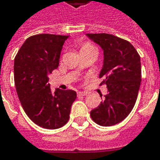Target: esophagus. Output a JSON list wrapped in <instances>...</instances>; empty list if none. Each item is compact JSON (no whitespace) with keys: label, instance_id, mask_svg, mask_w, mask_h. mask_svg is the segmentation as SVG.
<instances>
[{"label":"esophagus","instance_id":"obj_1","mask_svg":"<svg viewBox=\"0 0 160 160\" xmlns=\"http://www.w3.org/2000/svg\"><path fill=\"white\" fill-rule=\"evenodd\" d=\"M78 96H87V92H78Z\"/></svg>","mask_w":160,"mask_h":160}]
</instances>
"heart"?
<instances>
[{"mask_svg":"<svg viewBox=\"0 0 160 160\" xmlns=\"http://www.w3.org/2000/svg\"><path fill=\"white\" fill-rule=\"evenodd\" d=\"M87 47H92V46H91V45H86V46H84L82 49H84V48H87Z\"/></svg>","mask_w":160,"mask_h":160,"instance_id":"1","label":"heart"}]
</instances>
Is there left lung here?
Returning <instances> with one entry per match:
<instances>
[{
    "mask_svg": "<svg viewBox=\"0 0 160 160\" xmlns=\"http://www.w3.org/2000/svg\"><path fill=\"white\" fill-rule=\"evenodd\" d=\"M87 36L104 50V65L99 78L108 94L91 111L92 119L100 126H112L127 118L133 110L141 81V57L127 40L107 33H87Z\"/></svg>",
    "mask_w": 160,
    "mask_h": 160,
    "instance_id": "obj_1",
    "label": "left lung"
}]
</instances>
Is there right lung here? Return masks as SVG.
Listing matches in <instances>:
<instances>
[{
	"mask_svg": "<svg viewBox=\"0 0 160 160\" xmlns=\"http://www.w3.org/2000/svg\"><path fill=\"white\" fill-rule=\"evenodd\" d=\"M68 36L38 34L28 38L14 58V83L28 118L48 129L62 127L76 99L73 90H50L49 73L59 65L62 45Z\"/></svg>",
	"mask_w": 160,
	"mask_h": 160,
	"instance_id": "1",
	"label": "right lung"
}]
</instances>
